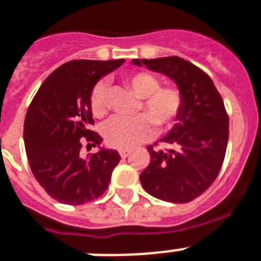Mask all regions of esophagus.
Here are the masks:
<instances>
[{
	"mask_svg": "<svg viewBox=\"0 0 261 261\" xmlns=\"http://www.w3.org/2000/svg\"><path fill=\"white\" fill-rule=\"evenodd\" d=\"M119 155L122 156V158H126V156L130 155V150H128V149H120L119 150Z\"/></svg>",
	"mask_w": 261,
	"mask_h": 261,
	"instance_id": "34e87169",
	"label": "esophagus"
}]
</instances>
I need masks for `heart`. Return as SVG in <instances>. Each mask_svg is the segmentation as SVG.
<instances>
[{"instance_id": "1", "label": "heart", "mask_w": 261, "mask_h": 261, "mask_svg": "<svg viewBox=\"0 0 261 261\" xmlns=\"http://www.w3.org/2000/svg\"><path fill=\"white\" fill-rule=\"evenodd\" d=\"M126 86L142 97L141 115L131 119H112L105 128L107 145L116 149H133L154 134L155 126L165 131L177 122L184 106L178 87L161 86L160 79L149 72H134L124 77ZM90 106L97 119L107 114V84L97 82L91 92Z\"/></svg>"}]
</instances>
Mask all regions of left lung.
<instances>
[{
    "mask_svg": "<svg viewBox=\"0 0 261 261\" xmlns=\"http://www.w3.org/2000/svg\"><path fill=\"white\" fill-rule=\"evenodd\" d=\"M133 63L169 76L184 96L178 122L160 141L174 149L147 147L150 164L139 177L142 186L160 200L190 202L215 182L225 158L229 118L221 95L207 73L178 56Z\"/></svg>",
    "mask_w": 261,
    "mask_h": 261,
    "instance_id": "1",
    "label": "left lung"
}]
</instances>
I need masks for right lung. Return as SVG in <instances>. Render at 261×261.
<instances>
[{
    "label": "right lung",
    "instance_id": "right-lung-1",
    "mask_svg": "<svg viewBox=\"0 0 261 261\" xmlns=\"http://www.w3.org/2000/svg\"><path fill=\"white\" fill-rule=\"evenodd\" d=\"M123 63L68 61L44 80L28 109L24 142L29 166L42 189L61 204L83 205L99 198L119 164L116 150L101 149L87 158L80 150L84 143L96 147L103 141L90 130L91 92L101 76Z\"/></svg>",
    "mask_w": 261,
    "mask_h": 261
}]
</instances>
